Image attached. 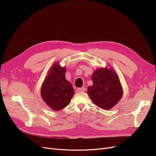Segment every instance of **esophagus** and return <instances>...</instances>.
<instances>
[{
    "label": "esophagus",
    "mask_w": 156,
    "mask_h": 156,
    "mask_svg": "<svg viewBox=\"0 0 156 156\" xmlns=\"http://www.w3.org/2000/svg\"><path fill=\"white\" fill-rule=\"evenodd\" d=\"M85 90H86L85 87H81V88H78V92H85Z\"/></svg>",
    "instance_id": "1"
}]
</instances>
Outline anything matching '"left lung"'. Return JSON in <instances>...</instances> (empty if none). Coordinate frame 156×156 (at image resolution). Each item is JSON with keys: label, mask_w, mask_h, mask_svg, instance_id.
I'll return each mask as SVG.
<instances>
[{"label": "left lung", "mask_w": 156, "mask_h": 156, "mask_svg": "<svg viewBox=\"0 0 156 156\" xmlns=\"http://www.w3.org/2000/svg\"><path fill=\"white\" fill-rule=\"evenodd\" d=\"M93 85L88 87V95L102 109H110L122 96V89L116 73L111 68L97 69L92 74Z\"/></svg>", "instance_id": "obj_1"}]
</instances>
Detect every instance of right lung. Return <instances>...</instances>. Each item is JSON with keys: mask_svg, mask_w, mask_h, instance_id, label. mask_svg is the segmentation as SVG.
Instances as JSON below:
<instances>
[{"mask_svg": "<svg viewBox=\"0 0 156 156\" xmlns=\"http://www.w3.org/2000/svg\"><path fill=\"white\" fill-rule=\"evenodd\" d=\"M66 71L65 67L55 63L48 71L41 88L43 101L55 111L66 107L75 94L72 85L66 80Z\"/></svg>", "mask_w": 156, "mask_h": 156, "instance_id": "obj_1", "label": "right lung"}]
</instances>
